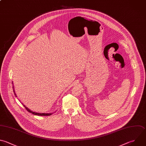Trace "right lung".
Returning <instances> with one entry per match:
<instances>
[{
	"instance_id": "obj_1",
	"label": "right lung",
	"mask_w": 146,
	"mask_h": 146,
	"mask_svg": "<svg viewBox=\"0 0 146 146\" xmlns=\"http://www.w3.org/2000/svg\"><path fill=\"white\" fill-rule=\"evenodd\" d=\"M14 92L15 93V91H14ZM15 95H16L15 93ZM23 106L25 107V108L26 109V110H27V111H29V112H30V113H32L33 114H34V115H39V116H50V115H52V113H38V112H33L32 111H31L30 110H29L28 108H27V107H26L25 106H24V105H23Z\"/></svg>"
}]
</instances>
